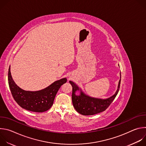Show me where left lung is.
<instances>
[{"instance_id":"8db88e82","label":"left lung","mask_w":146,"mask_h":146,"mask_svg":"<svg viewBox=\"0 0 146 146\" xmlns=\"http://www.w3.org/2000/svg\"><path fill=\"white\" fill-rule=\"evenodd\" d=\"M69 82L70 83L73 88L72 99L73 105L74 109L78 113L82 115H94L106 110L110 105V104L114 100L119 91L121 79L119 81L118 88L115 93L111 97L106 99L92 98L86 95L74 82L71 81H70ZM80 89V95L79 96L76 95L75 92Z\"/></svg>"}]
</instances>
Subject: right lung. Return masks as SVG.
Segmentation results:
<instances>
[{
    "label": "right lung",
    "instance_id": "1",
    "mask_svg": "<svg viewBox=\"0 0 146 146\" xmlns=\"http://www.w3.org/2000/svg\"><path fill=\"white\" fill-rule=\"evenodd\" d=\"M8 81L12 96L19 106L29 111L41 113L51 108L57 92L61 86L66 82L67 79L64 78L57 80L40 91H27L17 86L11 77L10 66Z\"/></svg>",
    "mask_w": 146,
    "mask_h": 146
}]
</instances>
